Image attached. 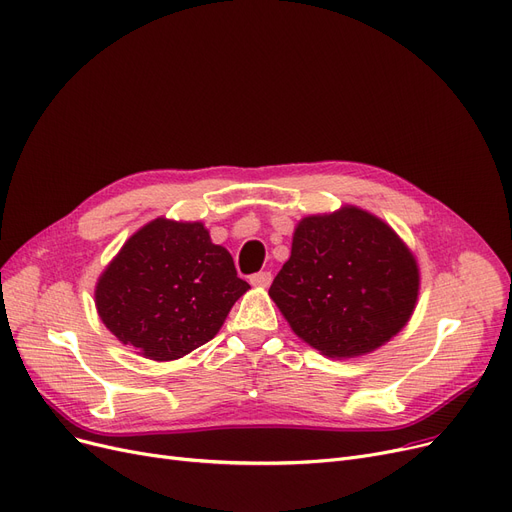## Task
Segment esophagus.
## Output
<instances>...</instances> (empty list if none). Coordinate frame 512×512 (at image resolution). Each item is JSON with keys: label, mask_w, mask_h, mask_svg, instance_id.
Instances as JSON below:
<instances>
[{"label": "esophagus", "mask_w": 512, "mask_h": 512, "mask_svg": "<svg viewBox=\"0 0 512 512\" xmlns=\"http://www.w3.org/2000/svg\"><path fill=\"white\" fill-rule=\"evenodd\" d=\"M251 284L253 286H261V288L270 286L272 284V272H257V274H253L251 276Z\"/></svg>", "instance_id": "obj_1"}]
</instances>
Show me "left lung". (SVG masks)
Returning a JSON list of instances; mask_svg holds the SVG:
<instances>
[{"label": "left lung", "mask_w": 512, "mask_h": 512, "mask_svg": "<svg viewBox=\"0 0 512 512\" xmlns=\"http://www.w3.org/2000/svg\"><path fill=\"white\" fill-rule=\"evenodd\" d=\"M418 284L404 240L383 219L347 205L299 221L270 297L305 343L328 358H355L408 324Z\"/></svg>", "instance_id": "left-lung-1"}]
</instances>
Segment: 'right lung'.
I'll use <instances>...</instances> for the list:
<instances>
[{
    "label": "right lung",
    "instance_id": "1",
    "mask_svg": "<svg viewBox=\"0 0 512 512\" xmlns=\"http://www.w3.org/2000/svg\"><path fill=\"white\" fill-rule=\"evenodd\" d=\"M249 288L201 221L159 217L108 263L96 284V307L123 345L169 362L211 341Z\"/></svg>",
    "mask_w": 512,
    "mask_h": 512
}]
</instances>
